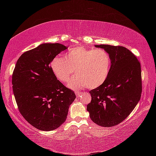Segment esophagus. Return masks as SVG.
<instances>
[{"instance_id": "1", "label": "esophagus", "mask_w": 156, "mask_h": 156, "mask_svg": "<svg viewBox=\"0 0 156 156\" xmlns=\"http://www.w3.org/2000/svg\"><path fill=\"white\" fill-rule=\"evenodd\" d=\"M82 94H83V92L76 91V96H77V97H79V96H80Z\"/></svg>"}]
</instances>
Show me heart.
<instances>
[{"instance_id": "obj_1", "label": "heart", "mask_w": 156, "mask_h": 156, "mask_svg": "<svg viewBox=\"0 0 156 156\" xmlns=\"http://www.w3.org/2000/svg\"><path fill=\"white\" fill-rule=\"evenodd\" d=\"M53 73L61 83H67L76 72L78 74L67 84L72 89L88 87H98L107 80L112 68V58L103 49L77 47L65 53L64 58L56 56L50 64Z\"/></svg>"}]
</instances>
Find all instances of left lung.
<instances>
[{"label": "left lung", "instance_id": "1", "mask_svg": "<svg viewBox=\"0 0 156 156\" xmlns=\"http://www.w3.org/2000/svg\"><path fill=\"white\" fill-rule=\"evenodd\" d=\"M109 53L112 68L107 80L89 91L87 106L94 123L105 127L122 122L138 103L142 93L140 63L133 53L122 46L96 44Z\"/></svg>", "mask_w": 156, "mask_h": 156}]
</instances>
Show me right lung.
<instances>
[{"mask_svg":"<svg viewBox=\"0 0 156 156\" xmlns=\"http://www.w3.org/2000/svg\"><path fill=\"white\" fill-rule=\"evenodd\" d=\"M67 47L43 43L23 54L12 75V88L23 118L41 131L54 130L66 120L76 99L72 90L57 80L50 67L52 59Z\"/></svg>","mask_w":156,"mask_h":156,"instance_id":"right-lung-1","label":"right lung"}]
</instances>
